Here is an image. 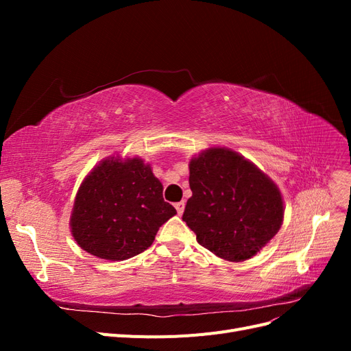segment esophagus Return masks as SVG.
<instances>
[{"label":"esophagus","instance_id":"34e87169","mask_svg":"<svg viewBox=\"0 0 351 351\" xmlns=\"http://www.w3.org/2000/svg\"><path fill=\"white\" fill-rule=\"evenodd\" d=\"M184 200H182V202H177V204L174 205L176 206V209H177V214L178 215H182L183 214V210H184Z\"/></svg>","mask_w":351,"mask_h":351}]
</instances>
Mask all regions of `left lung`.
Wrapping results in <instances>:
<instances>
[{
    "label": "left lung",
    "instance_id": "left-lung-1",
    "mask_svg": "<svg viewBox=\"0 0 351 351\" xmlns=\"http://www.w3.org/2000/svg\"><path fill=\"white\" fill-rule=\"evenodd\" d=\"M183 221L196 240L218 258L254 256L282 226L280 189L261 169L228 147H209L190 159Z\"/></svg>",
    "mask_w": 351,
    "mask_h": 351
}]
</instances>
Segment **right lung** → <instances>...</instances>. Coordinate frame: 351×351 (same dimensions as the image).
Returning a JSON list of instances; mask_svg holds the SVG:
<instances>
[{
    "instance_id": "add662e5",
    "label": "right lung",
    "mask_w": 351,
    "mask_h": 351,
    "mask_svg": "<svg viewBox=\"0 0 351 351\" xmlns=\"http://www.w3.org/2000/svg\"><path fill=\"white\" fill-rule=\"evenodd\" d=\"M177 210L141 158H105L84 177L70 217L79 246L105 261H125L151 246Z\"/></svg>"
}]
</instances>
